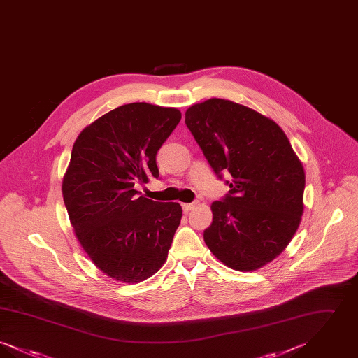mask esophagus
<instances>
[{
  "mask_svg": "<svg viewBox=\"0 0 358 358\" xmlns=\"http://www.w3.org/2000/svg\"><path fill=\"white\" fill-rule=\"evenodd\" d=\"M194 205H196V203H184L182 204V209H184V212H189L190 209L194 208Z\"/></svg>",
  "mask_w": 358,
  "mask_h": 358,
  "instance_id": "1",
  "label": "esophagus"
}]
</instances>
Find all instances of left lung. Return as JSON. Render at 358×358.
Instances as JSON below:
<instances>
[{
	"mask_svg": "<svg viewBox=\"0 0 358 358\" xmlns=\"http://www.w3.org/2000/svg\"><path fill=\"white\" fill-rule=\"evenodd\" d=\"M185 123L228 193L210 205L205 244L225 266L254 271L289 245L303 213L305 171L273 120L225 99L189 107Z\"/></svg>",
	"mask_w": 358,
	"mask_h": 358,
	"instance_id": "left-lung-1",
	"label": "left lung"
}]
</instances>
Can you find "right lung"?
I'll list each match as a JSON object with an SVG mask.
<instances>
[{"label": "right lung", "mask_w": 358, "mask_h": 358, "mask_svg": "<svg viewBox=\"0 0 358 358\" xmlns=\"http://www.w3.org/2000/svg\"><path fill=\"white\" fill-rule=\"evenodd\" d=\"M181 120L177 108L130 103L79 134L63 180L75 235L113 279L138 283L165 263L182 209L139 196L136 184L159 177L155 157Z\"/></svg>", "instance_id": "add662e5"}]
</instances>
